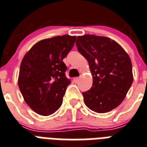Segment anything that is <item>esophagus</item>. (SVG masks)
Segmentation results:
<instances>
[{"mask_svg": "<svg viewBox=\"0 0 147 147\" xmlns=\"http://www.w3.org/2000/svg\"><path fill=\"white\" fill-rule=\"evenodd\" d=\"M79 79H80V78H78V77H76V78H74L73 80H74V82H78L79 81Z\"/></svg>", "mask_w": 147, "mask_h": 147, "instance_id": "obj_1", "label": "esophagus"}]
</instances>
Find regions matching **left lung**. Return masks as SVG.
<instances>
[{"mask_svg": "<svg viewBox=\"0 0 147 147\" xmlns=\"http://www.w3.org/2000/svg\"><path fill=\"white\" fill-rule=\"evenodd\" d=\"M78 51L87 59L92 86L82 92L91 110L105 113L119 106L133 81L129 55L116 41L107 37L85 34L76 40Z\"/></svg>", "mask_w": 147, "mask_h": 147, "instance_id": "8db88e82", "label": "left lung"}]
</instances>
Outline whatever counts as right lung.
I'll list each match as a JSON object with an SVG mask.
<instances>
[{
	"label": "right lung",
	"mask_w": 147,
	"mask_h": 147,
	"mask_svg": "<svg viewBox=\"0 0 147 147\" xmlns=\"http://www.w3.org/2000/svg\"><path fill=\"white\" fill-rule=\"evenodd\" d=\"M76 36L65 34L37 42L24 55L18 83L27 105L41 116H49L62 103L67 86V67L63 62Z\"/></svg>",
	"instance_id": "add662e5"
}]
</instances>
